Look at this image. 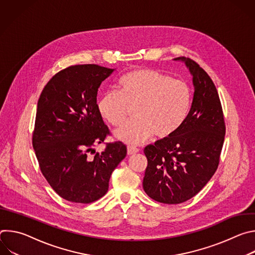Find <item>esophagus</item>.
Masks as SVG:
<instances>
[{
	"label": "esophagus",
	"instance_id": "1",
	"mask_svg": "<svg viewBox=\"0 0 255 255\" xmlns=\"http://www.w3.org/2000/svg\"><path fill=\"white\" fill-rule=\"evenodd\" d=\"M138 151H139V149L136 148V147H134V146H128V147H127V153H128V155L135 154V153H137Z\"/></svg>",
	"mask_w": 255,
	"mask_h": 255
}]
</instances>
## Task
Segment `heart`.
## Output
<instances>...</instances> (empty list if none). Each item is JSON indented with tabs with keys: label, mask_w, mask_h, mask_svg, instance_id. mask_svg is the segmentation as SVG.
<instances>
[{
	"label": "heart",
	"mask_w": 255,
	"mask_h": 255,
	"mask_svg": "<svg viewBox=\"0 0 255 255\" xmlns=\"http://www.w3.org/2000/svg\"><path fill=\"white\" fill-rule=\"evenodd\" d=\"M118 91L105 93L97 107L101 117L112 126H120L135 109V120L115 131V137L127 144H140L153 134L164 139L186 122L193 102L190 86L181 80L152 68L134 69L118 83Z\"/></svg>",
	"instance_id": "heart-1"
}]
</instances>
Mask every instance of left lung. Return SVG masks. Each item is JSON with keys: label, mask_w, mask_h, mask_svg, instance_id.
<instances>
[{"label": "left lung", "mask_w": 255, "mask_h": 255, "mask_svg": "<svg viewBox=\"0 0 255 255\" xmlns=\"http://www.w3.org/2000/svg\"><path fill=\"white\" fill-rule=\"evenodd\" d=\"M174 60L184 61L193 77L190 114L172 136L144 148V192L163 204L184 203L207 185L219 164L226 130L219 95L207 72L191 58Z\"/></svg>", "instance_id": "1"}]
</instances>
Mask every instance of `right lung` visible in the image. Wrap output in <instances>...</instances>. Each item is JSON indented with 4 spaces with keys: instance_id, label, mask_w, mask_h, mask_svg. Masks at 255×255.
Masks as SVG:
<instances>
[{
    "instance_id": "right-lung-1",
    "label": "right lung",
    "mask_w": 255,
    "mask_h": 255,
    "mask_svg": "<svg viewBox=\"0 0 255 255\" xmlns=\"http://www.w3.org/2000/svg\"><path fill=\"white\" fill-rule=\"evenodd\" d=\"M114 70L97 64L69 66L52 77L38 100L33 148L48 184L66 201L89 204L102 198L127 154L118 141L89 155L110 134L98 111L97 95Z\"/></svg>"
}]
</instances>
